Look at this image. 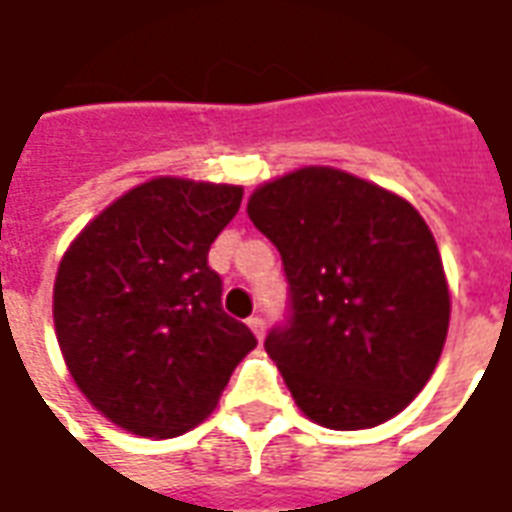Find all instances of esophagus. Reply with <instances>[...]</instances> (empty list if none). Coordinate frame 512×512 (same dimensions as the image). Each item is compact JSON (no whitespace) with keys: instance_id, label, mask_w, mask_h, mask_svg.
<instances>
[{"instance_id":"obj_1","label":"esophagus","mask_w":512,"mask_h":512,"mask_svg":"<svg viewBox=\"0 0 512 512\" xmlns=\"http://www.w3.org/2000/svg\"><path fill=\"white\" fill-rule=\"evenodd\" d=\"M246 324H249V330L255 332L257 338H263V335H266V321H263L260 316H252Z\"/></svg>"}]
</instances>
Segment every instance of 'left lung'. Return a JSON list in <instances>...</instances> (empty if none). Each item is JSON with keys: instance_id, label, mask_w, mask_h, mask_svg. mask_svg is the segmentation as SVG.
I'll list each match as a JSON object with an SVG mask.
<instances>
[{"instance_id": "8db88e82", "label": "left lung", "mask_w": 512, "mask_h": 512, "mask_svg": "<svg viewBox=\"0 0 512 512\" xmlns=\"http://www.w3.org/2000/svg\"><path fill=\"white\" fill-rule=\"evenodd\" d=\"M246 213L285 268L288 316L268 332L266 352L299 410L330 430L402 413L449 330L427 221L402 196L327 166L260 185Z\"/></svg>"}]
</instances>
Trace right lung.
<instances>
[{
	"instance_id": "right-lung-1",
	"label": "right lung",
	"mask_w": 512,
	"mask_h": 512,
	"mask_svg": "<svg viewBox=\"0 0 512 512\" xmlns=\"http://www.w3.org/2000/svg\"><path fill=\"white\" fill-rule=\"evenodd\" d=\"M244 199L238 185L157 177L74 238L55 280V332L85 399L127 432L174 438L216 407L257 346L221 307L210 244Z\"/></svg>"
}]
</instances>
